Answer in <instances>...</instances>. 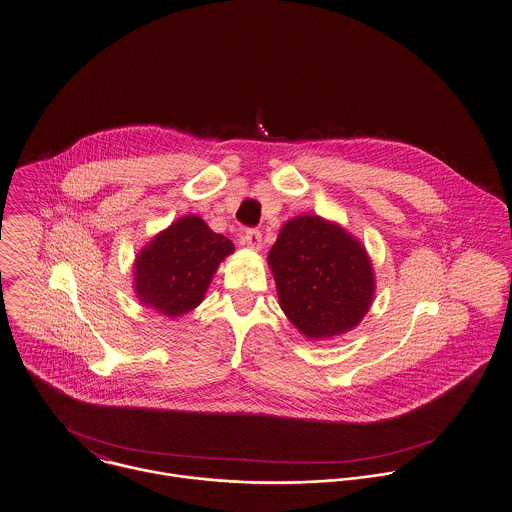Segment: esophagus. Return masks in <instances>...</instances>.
I'll return each instance as SVG.
<instances>
[{"label":"esophagus","mask_w":512,"mask_h":512,"mask_svg":"<svg viewBox=\"0 0 512 512\" xmlns=\"http://www.w3.org/2000/svg\"><path fill=\"white\" fill-rule=\"evenodd\" d=\"M244 244L249 247V249H253V251H259L261 249V244H263V234L259 232V230H255V228H249V230H245Z\"/></svg>","instance_id":"obj_1"}]
</instances>
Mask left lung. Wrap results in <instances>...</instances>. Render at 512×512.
Wrapping results in <instances>:
<instances>
[{
    "mask_svg": "<svg viewBox=\"0 0 512 512\" xmlns=\"http://www.w3.org/2000/svg\"><path fill=\"white\" fill-rule=\"evenodd\" d=\"M280 307L311 340L355 328L370 309L374 272L363 244L317 215L288 220L268 251Z\"/></svg>",
    "mask_w": 512,
    "mask_h": 512,
    "instance_id": "8db88e82",
    "label": "left lung"
}]
</instances>
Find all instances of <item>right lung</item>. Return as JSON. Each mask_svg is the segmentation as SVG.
Masks as SVG:
<instances>
[{
	"label": "right lung",
	"mask_w": 512,
	"mask_h": 512,
	"mask_svg": "<svg viewBox=\"0 0 512 512\" xmlns=\"http://www.w3.org/2000/svg\"><path fill=\"white\" fill-rule=\"evenodd\" d=\"M234 244L205 220L188 215L172 222L138 253L134 290L138 299L167 317L195 309Z\"/></svg>",
	"instance_id": "obj_1"
}]
</instances>
